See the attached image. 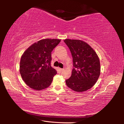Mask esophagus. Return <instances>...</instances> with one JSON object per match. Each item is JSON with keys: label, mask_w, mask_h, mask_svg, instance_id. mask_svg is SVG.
<instances>
[{"label": "esophagus", "mask_w": 124, "mask_h": 124, "mask_svg": "<svg viewBox=\"0 0 124 124\" xmlns=\"http://www.w3.org/2000/svg\"><path fill=\"white\" fill-rule=\"evenodd\" d=\"M63 69H62V68H58V72H60V73L62 72V71H63Z\"/></svg>", "instance_id": "esophagus-1"}]
</instances>
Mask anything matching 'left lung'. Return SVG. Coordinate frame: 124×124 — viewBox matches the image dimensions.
Listing matches in <instances>:
<instances>
[{"label":"left lung","mask_w":124,"mask_h":124,"mask_svg":"<svg viewBox=\"0 0 124 124\" xmlns=\"http://www.w3.org/2000/svg\"><path fill=\"white\" fill-rule=\"evenodd\" d=\"M64 43L72 54L73 69L70 78L66 80L67 86L76 92L89 90L97 82L101 73L99 57L86 42L66 39Z\"/></svg>","instance_id":"8db88e82"}]
</instances>
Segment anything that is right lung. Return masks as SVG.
Returning a JSON list of instances; mask_svg holds the SVG:
<instances>
[{
    "instance_id": "add662e5",
    "label": "right lung",
    "mask_w": 124,
    "mask_h": 124,
    "mask_svg": "<svg viewBox=\"0 0 124 124\" xmlns=\"http://www.w3.org/2000/svg\"><path fill=\"white\" fill-rule=\"evenodd\" d=\"M58 39H44L31 45L21 56L20 73L24 83L33 90L51 85L57 72L51 66V52L60 43Z\"/></svg>"
}]
</instances>
